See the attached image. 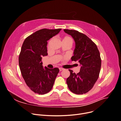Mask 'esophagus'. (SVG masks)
Wrapping results in <instances>:
<instances>
[{
	"instance_id": "obj_1",
	"label": "esophagus",
	"mask_w": 121,
	"mask_h": 121,
	"mask_svg": "<svg viewBox=\"0 0 121 121\" xmlns=\"http://www.w3.org/2000/svg\"><path fill=\"white\" fill-rule=\"evenodd\" d=\"M64 70V69L63 68H59V71H63Z\"/></svg>"
}]
</instances>
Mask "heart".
<instances>
[{
  "instance_id": "b5f03b06",
  "label": "heart",
  "mask_w": 121,
  "mask_h": 121,
  "mask_svg": "<svg viewBox=\"0 0 121 121\" xmlns=\"http://www.w3.org/2000/svg\"><path fill=\"white\" fill-rule=\"evenodd\" d=\"M62 42H65L71 44L72 45L73 43V39L72 37L69 36H65L63 37L62 39Z\"/></svg>"
}]
</instances>
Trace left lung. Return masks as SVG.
<instances>
[{"mask_svg":"<svg viewBox=\"0 0 121 121\" xmlns=\"http://www.w3.org/2000/svg\"><path fill=\"white\" fill-rule=\"evenodd\" d=\"M64 30L71 35L75 42L72 61H78L81 66L77 74L69 70L70 75L66 80L67 84L73 93L85 94L93 88L99 78L101 65L99 51L96 44L84 34L75 30Z\"/></svg>","mask_w":121,"mask_h":121,"instance_id":"left-lung-1","label":"left lung"}]
</instances>
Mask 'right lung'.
I'll return each mask as SVG.
<instances>
[{"mask_svg":"<svg viewBox=\"0 0 121 121\" xmlns=\"http://www.w3.org/2000/svg\"><path fill=\"white\" fill-rule=\"evenodd\" d=\"M61 29H42L27 37L22 46L19 65L22 75L29 88L35 93L49 92L59 72L58 68L43 69L42 57L48 55L47 41L58 34Z\"/></svg>","mask_w":121,"mask_h":121,"instance_id":"obj_1","label":"right lung"}]
</instances>
